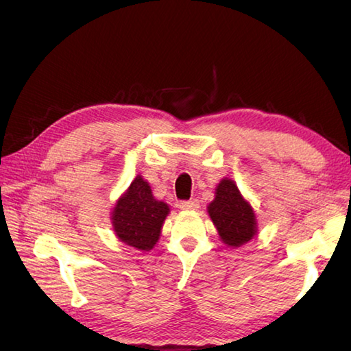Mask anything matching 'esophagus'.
<instances>
[{"mask_svg":"<svg viewBox=\"0 0 351 351\" xmlns=\"http://www.w3.org/2000/svg\"><path fill=\"white\" fill-rule=\"evenodd\" d=\"M180 209L182 210H197L199 207V201L198 199H189V201H181Z\"/></svg>","mask_w":351,"mask_h":351,"instance_id":"1","label":"esophagus"}]
</instances>
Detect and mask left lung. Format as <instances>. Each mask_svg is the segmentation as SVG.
<instances>
[{
    "mask_svg": "<svg viewBox=\"0 0 351 351\" xmlns=\"http://www.w3.org/2000/svg\"><path fill=\"white\" fill-rule=\"evenodd\" d=\"M207 210L226 245L239 247L257 232L252 207L243 199L234 181L223 180L218 184L215 199Z\"/></svg>",
    "mask_w": 351,
    "mask_h": 351,
    "instance_id": "1",
    "label": "left lung"
}]
</instances>
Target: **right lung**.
Here are the masks:
<instances>
[{"label":"right lung","mask_w":351,"mask_h":351,"mask_svg":"<svg viewBox=\"0 0 351 351\" xmlns=\"http://www.w3.org/2000/svg\"><path fill=\"white\" fill-rule=\"evenodd\" d=\"M169 206L153 198L148 182L136 176L112 210V228L119 240L141 251H150L161 234Z\"/></svg>","instance_id":"obj_1"}]
</instances>
